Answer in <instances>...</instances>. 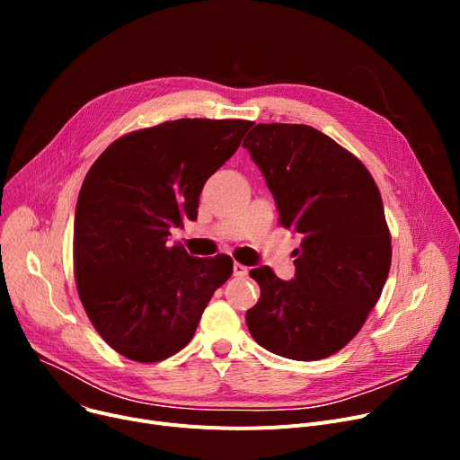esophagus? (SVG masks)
<instances>
[{"instance_id": "1", "label": "esophagus", "mask_w": 460, "mask_h": 460, "mask_svg": "<svg viewBox=\"0 0 460 460\" xmlns=\"http://www.w3.org/2000/svg\"><path fill=\"white\" fill-rule=\"evenodd\" d=\"M233 274L238 276V278H244L248 274V267H244V264H240V262H234L233 264Z\"/></svg>"}]
</instances>
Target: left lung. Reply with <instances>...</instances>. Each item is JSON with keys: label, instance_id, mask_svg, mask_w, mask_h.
<instances>
[{"label": "left lung", "instance_id": "1", "mask_svg": "<svg viewBox=\"0 0 460 460\" xmlns=\"http://www.w3.org/2000/svg\"><path fill=\"white\" fill-rule=\"evenodd\" d=\"M278 205L279 224L302 234L295 279L272 269L246 311L253 340L278 356L315 361L341 350L364 326L392 264V236L367 167L307 125H257L244 139Z\"/></svg>", "mask_w": 460, "mask_h": 460}]
</instances>
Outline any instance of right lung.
<instances>
[{"label":"right lung","mask_w":460,"mask_h":460,"mask_svg":"<svg viewBox=\"0 0 460 460\" xmlns=\"http://www.w3.org/2000/svg\"><path fill=\"white\" fill-rule=\"evenodd\" d=\"M253 123L177 119L115 139L82 184L75 278L89 321L128 359L153 364L184 349L233 259L169 246V227L196 220L207 179Z\"/></svg>","instance_id":"add662e5"}]
</instances>
